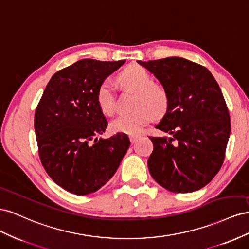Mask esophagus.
<instances>
[{"label":"esophagus","instance_id":"1","mask_svg":"<svg viewBox=\"0 0 249 249\" xmlns=\"http://www.w3.org/2000/svg\"><path fill=\"white\" fill-rule=\"evenodd\" d=\"M139 138L138 135H130V140L132 143H135L137 141V139Z\"/></svg>","mask_w":249,"mask_h":249}]
</instances>
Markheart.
I'll return each instance as SVG.
<instances>
[{
	"label": "heart",
	"instance_id": "1",
	"mask_svg": "<svg viewBox=\"0 0 249 249\" xmlns=\"http://www.w3.org/2000/svg\"><path fill=\"white\" fill-rule=\"evenodd\" d=\"M124 86L136 92L135 107L132 113L120 114L112 120L110 130L113 133L135 135L142 131L155 115H161L167 110L169 97L162 85L153 83L150 73L138 64H131L119 74ZM115 88L113 83L104 80L96 90V103L105 115H112L115 111Z\"/></svg>",
	"mask_w": 249,
	"mask_h": 249
}]
</instances>
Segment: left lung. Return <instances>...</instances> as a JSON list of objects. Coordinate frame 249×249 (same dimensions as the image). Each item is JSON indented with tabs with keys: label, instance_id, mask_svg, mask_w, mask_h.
Segmentation results:
<instances>
[{
	"label": "left lung",
	"instance_id": "obj_1",
	"mask_svg": "<svg viewBox=\"0 0 249 249\" xmlns=\"http://www.w3.org/2000/svg\"><path fill=\"white\" fill-rule=\"evenodd\" d=\"M166 89V114L156 127L170 137H149L147 165L156 182L171 192L201 189L220 170L231 134L230 112L208 69L170 57L142 62Z\"/></svg>",
	"mask_w": 249,
	"mask_h": 249
}]
</instances>
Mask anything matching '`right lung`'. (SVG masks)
<instances>
[{
	"mask_svg": "<svg viewBox=\"0 0 249 249\" xmlns=\"http://www.w3.org/2000/svg\"><path fill=\"white\" fill-rule=\"evenodd\" d=\"M124 62L80 60L51 78L37 105L34 127L41 164L71 193L81 196L99 190L130 146L125 134L97 139L108 126L96 103L97 87Z\"/></svg>",
	"mask_w": 249,
	"mask_h": 249,
	"instance_id": "obj_1",
	"label": "right lung"
}]
</instances>
